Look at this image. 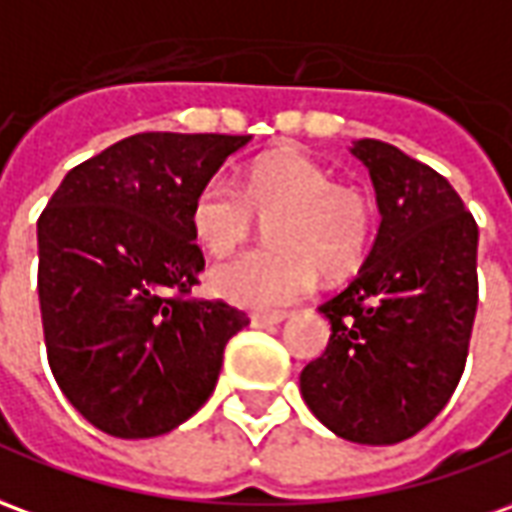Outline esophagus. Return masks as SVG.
Masks as SVG:
<instances>
[{
	"instance_id": "esophagus-1",
	"label": "esophagus",
	"mask_w": 512,
	"mask_h": 512,
	"mask_svg": "<svg viewBox=\"0 0 512 512\" xmlns=\"http://www.w3.org/2000/svg\"><path fill=\"white\" fill-rule=\"evenodd\" d=\"M282 313H255L252 316V327H274V324H280Z\"/></svg>"
}]
</instances>
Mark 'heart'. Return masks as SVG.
I'll return each instance as SVG.
<instances>
[{"label":"heart","mask_w":512,"mask_h":512,"mask_svg":"<svg viewBox=\"0 0 512 512\" xmlns=\"http://www.w3.org/2000/svg\"><path fill=\"white\" fill-rule=\"evenodd\" d=\"M271 221V246L246 252L210 268V291L232 305L277 310L302 299L318 271L335 280L366 257L377 207L360 185L335 182L332 171L302 152H277L249 166L241 196L230 182L213 177L191 205V232L207 255L235 252Z\"/></svg>","instance_id":"1"}]
</instances>
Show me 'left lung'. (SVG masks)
<instances>
[{"instance_id": "8db88e82", "label": "left lung", "mask_w": 512, "mask_h": 512, "mask_svg": "<svg viewBox=\"0 0 512 512\" xmlns=\"http://www.w3.org/2000/svg\"><path fill=\"white\" fill-rule=\"evenodd\" d=\"M349 152L371 174L382 221L355 280L318 307L332 335L299 388L338 438L385 446L424 430L460 382L480 230L449 180L402 149L363 138Z\"/></svg>"}]
</instances>
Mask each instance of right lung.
Listing matches in <instances>:
<instances>
[{
    "instance_id": "1",
    "label": "right lung",
    "mask_w": 512,
    "mask_h": 512,
    "mask_svg": "<svg viewBox=\"0 0 512 512\" xmlns=\"http://www.w3.org/2000/svg\"><path fill=\"white\" fill-rule=\"evenodd\" d=\"M252 135L141 132L63 177L38 219L49 368L96 430L155 438L210 399L224 346L249 318L185 299L205 268L199 188Z\"/></svg>"
}]
</instances>
